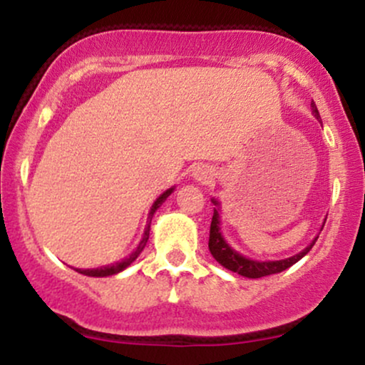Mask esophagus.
I'll return each instance as SVG.
<instances>
[{"mask_svg": "<svg viewBox=\"0 0 365 365\" xmlns=\"http://www.w3.org/2000/svg\"><path fill=\"white\" fill-rule=\"evenodd\" d=\"M194 177L197 180H200V182H211V180H212V171L209 170L207 166H199V168L194 171Z\"/></svg>", "mask_w": 365, "mask_h": 365, "instance_id": "obj_1", "label": "esophagus"}]
</instances>
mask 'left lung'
Instances as JSON below:
<instances>
[{
    "mask_svg": "<svg viewBox=\"0 0 365 365\" xmlns=\"http://www.w3.org/2000/svg\"><path fill=\"white\" fill-rule=\"evenodd\" d=\"M312 113L317 120L321 121L319 111H317L316 103H311ZM212 204H215V215H212V221H211V230H209V250H211L212 257L216 259L221 266L226 267V269L233 271V273L245 276V278H262V276H269V274H276V273H282V271L288 269V267L293 266L295 262H299L300 259L304 257L309 250L312 249V245L316 244L317 237L314 238L312 244L307 245L302 252L292 255L288 259H282V261H252V259L244 257L242 254H238L235 249H232L226 240L221 235V230H220V202L215 199H211Z\"/></svg>",
    "mask_w": 365,
    "mask_h": 365,
    "instance_id": "obj_1",
    "label": "left lung"
}]
</instances>
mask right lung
<instances>
[{
	"mask_svg": "<svg viewBox=\"0 0 365 365\" xmlns=\"http://www.w3.org/2000/svg\"><path fill=\"white\" fill-rule=\"evenodd\" d=\"M173 190H175V188H168V190L163 192V194L159 195L156 200H154L153 207H150V211H149V216H148V226H145V232H144V235H142V240L139 242V245H137V249L133 250V252L130 254L128 257L121 259L120 262L110 264V266L96 267V269H75V271H78V273H81V274H86V276H96V278H103V276H113V274H118L120 271L127 269V267L130 266V264H132L133 261H135L137 257H139V254L142 252V250H144L145 244H148V240H149V230H150V221H153L154 212L158 211V207L161 206V204L165 202L166 199H168L170 194H171V192H173Z\"/></svg>",
	"mask_w": 365,
	"mask_h": 365,
	"instance_id": "add662e5",
	"label": "right lung"
}]
</instances>
